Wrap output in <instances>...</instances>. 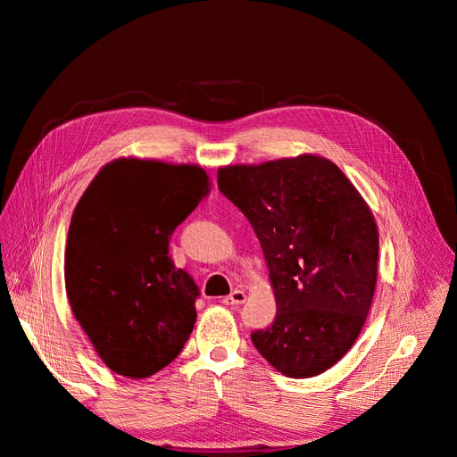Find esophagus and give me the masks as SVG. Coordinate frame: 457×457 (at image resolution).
Instances as JSON below:
<instances>
[{"label": "esophagus", "instance_id": "obj_1", "mask_svg": "<svg viewBox=\"0 0 457 457\" xmlns=\"http://www.w3.org/2000/svg\"><path fill=\"white\" fill-rule=\"evenodd\" d=\"M244 301H245V292H242V289H234L230 295L223 299L225 305H242Z\"/></svg>", "mask_w": 457, "mask_h": 457}]
</instances>
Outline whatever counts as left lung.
<instances>
[{
	"mask_svg": "<svg viewBox=\"0 0 457 457\" xmlns=\"http://www.w3.org/2000/svg\"><path fill=\"white\" fill-rule=\"evenodd\" d=\"M217 185L267 261L276 318L252 334L255 349L286 378L318 376L349 353L371 309L379 234L370 205L316 154L225 165Z\"/></svg>",
	"mask_w": 457,
	"mask_h": 457,
	"instance_id": "obj_1",
	"label": "left lung"
}]
</instances>
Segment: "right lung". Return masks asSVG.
I'll list each match as a JSON object with an SVG mask.
<instances>
[{
    "mask_svg": "<svg viewBox=\"0 0 457 457\" xmlns=\"http://www.w3.org/2000/svg\"><path fill=\"white\" fill-rule=\"evenodd\" d=\"M210 187L195 163L116 158L76 205L64 252L66 295L93 349L118 376H154L192 334L200 292L175 269L170 237Z\"/></svg>",
    "mask_w": 457,
    "mask_h": 457,
    "instance_id": "right-lung-1",
    "label": "right lung"
}]
</instances>
